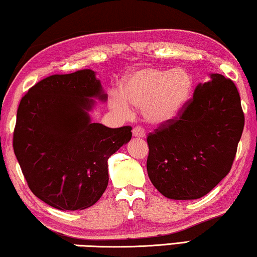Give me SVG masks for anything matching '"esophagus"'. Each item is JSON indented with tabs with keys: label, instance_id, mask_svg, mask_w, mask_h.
<instances>
[{
	"label": "esophagus",
	"instance_id": "34e87169",
	"mask_svg": "<svg viewBox=\"0 0 257 257\" xmlns=\"http://www.w3.org/2000/svg\"><path fill=\"white\" fill-rule=\"evenodd\" d=\"M132 135L135 138H139V139H143L145 138V131L142 127H135L132 130Z\"/></svg>",
	"mask_w": 257,
	"mask_h": 257
}]
</instances>
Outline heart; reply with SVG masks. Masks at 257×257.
<instances>
[{
  "mask_svg": "<svg viewBox=\"0 0 257 257\" xmlns=\"http://www.w3.org/2000/svg\"><path fill=\"white\" fill-rule=\"evenodd\" d=\"M194 82L187 70L173 68H140L122 77L119 98L112 99V107L122 115L131 114L132 106L142 110L143 118L151 126H165L174 121L193 93Z\"/></svg>",
  "mask_w": 257,
  "mask_h": 257,
  "instance_id": "heart-1",
  "label": "heart"
}]
</instances>
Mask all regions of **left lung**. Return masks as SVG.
<instances>
[{"label":"left lung","mask_w":257,"mask_h":257,"mask_svg":"<svg viewBox=\"0 0 257 257\" xmlns=\"http://www.w3.org/2000/svg\"><path fill=\"white\" fill-rule=\"evenodd\" d=\"M243 126L235 84L209 73L180 117L147 137L151 182L168 199L202 198L229 173Z\"/></svg>","instance_id":"left-lung-1"}]
</instances>
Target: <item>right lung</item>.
I'll return each instance as SVG.
<instances>
[{
	"mask_svg": "<svg viewBox=\"0 0 257 257\" xmlns=\"http://www.w3.org/2000/svg\"><path fill=\"white\" fill-rule=\"evenodd\" d=\"M107 93L92 70L48 77L17 110L14 152L31 192L59 210L94 205L108 184L107 160L131 140L130 126L91 120Z\"/></svg>",
	"mask_w": 257,
	"mask_h": 257,
	"instance_id": "1",
	"label": "right lung"
}]
</instances>
